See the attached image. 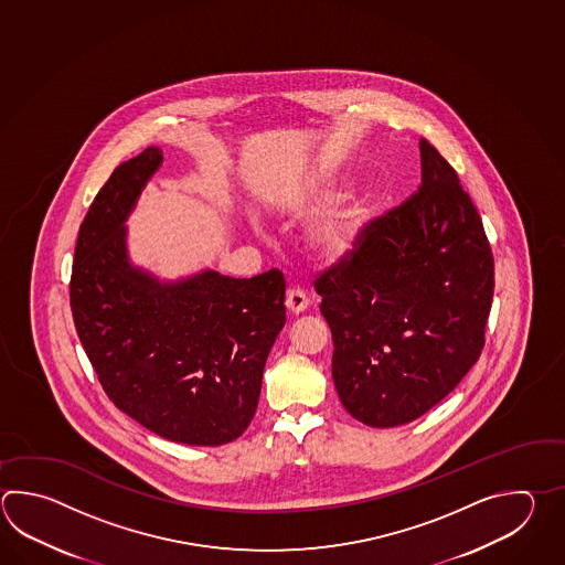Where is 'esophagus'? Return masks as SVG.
<instances>
[{
	"instance_id": "34e87169",
	"label": "esophagus",
	"mask_w": 565,
	"mask_h": 565,
	"mask_svg": "<svg viewBox=\"0 0 565 565\" xmlns=\"http://www.w3.org/2000/svg\"><path fill=\"white\" fill-rule=\"evenodd\" d=\"M308 296L301 291V289H289L288 298H286V308L291 313H301V311H306L308 308Z\"/></svg>"
}]
</instances>
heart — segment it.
Returning a JSON list of instances; mask_svg holds the SVG:
<instances>
[{
    "instance_id": "1",
    "label": "heart",
    "mask_w": 565,
    "mask_h": 565,
    "mask_svg": "<svg viewBox=\"0 0 565 565\" xmlns=\"http://www.w3.org/2000/svg\"><path fill=\"white\" fill-rule=\"evenodd\" d=\"M342 195L340 189H328L322 195V201L330 203ZM362 231V211L358 205H348L334 213L330 220L320 223L316 230H311L306 247L318 262L326 265L342 264L360 242Z\"/></svg>"
}]
</instances>
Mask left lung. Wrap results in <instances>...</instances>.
<instances>
[{
  "label": "left lung",
  "mask_w": 565,
  "mask_h": 565,
  "mask_svg": "<svg viewBox=\"0 0 565 565\" xmlns=\"http://www.w3.org/2000/svg\"><path fill=\"white\" fill-rule=\"evenodd\" d=\"M418 193L372 221L316 289L332 330L345 411L374 428L413 423L475 366L495 267L483 221L455 169L420 139Z\"/></svg>",
  "instance_id": "8db88e82"
}]
</instances>
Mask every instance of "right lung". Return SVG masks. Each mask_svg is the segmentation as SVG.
<instances>
[{"instance_id": "obj_1", "label": "right lung", "mask_w": 565, "mask_h": 565, "mask_svg": "<svg viewBox=\"0 0 565 565\" xmlns=\"http://www.w3.org/2000/svg\"><path fill=\"white\" fill-rule=\"evenodd\" d=\"M149 147L116 167L82 221L70 306L108 398L154 435L220 447L257 408L265 360L286 323V279L201 269L164 279L135 264L127 221L161 169Z\"/></svg>"}]
</instances>
